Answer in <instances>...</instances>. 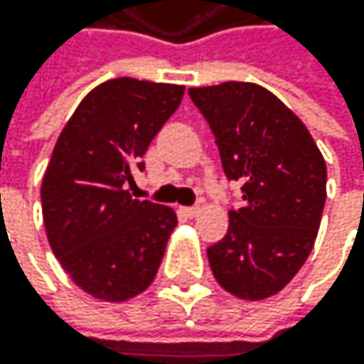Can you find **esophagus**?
Returning a JSON list of instances; mask_svg holds the SVG:
<instances>
[{
  "mask_svg": "<svg viewBox=\"0 0 364 364\" xmlns=\"http://www.w3.org/2000/svg\"><path fill=\"white\" fill-rule=\"evenodd\" d=\"M181 212H183V214H186L188 218H196V216L200 214V209H198V207L194 205V207H183V209H181Z\"/></svg>",
  "mask_w": 364,
  "mask_h": 364,
  "instance_id": "obj_1",
  "label": "esophagus"
}]
</instances>
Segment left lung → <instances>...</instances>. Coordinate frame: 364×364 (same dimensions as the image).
I'll return each instance as SVG.
<instances>
[{
	"label": "left lung",
	"mask_w": 364,
	"mask_h": 364,
	"mask_svg": "<svg viewBox=\"0 0 364 364\" xmlns=\"http://www.w3.org/2000/svg\"><path fill=\"white\" fill-rule=\"evenodd\" d=\"M216 137L223 170L242 183V207L207 249L216 282L257 301L279 292L308 259L326 205L328 170L304 122L253 82L190 89Z\"/></svg>",
	"instance_id": "1"
}]
</instances>
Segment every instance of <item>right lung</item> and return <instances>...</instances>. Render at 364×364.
<instances>
[{
    "mask_svg": "<svg viewBox=\"0 0 364 364\" xmlns=\"http://www.w3.org/2000/svg\"><path fill=\"white\" fill-rule=\"evenodd\" d=\"M186 87L135 78L107 80L85 95L54 146L41 207L48 240L91 297L127 301L155 279L176 227L166 205L129 194L141 157Z\"/></svg>",
    "mask_w": 364,
    "mask_h": 364,
    "instance_id": "obj_1",
    "label": "right lung"
}]
</instances>
